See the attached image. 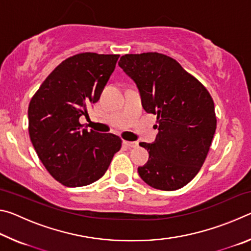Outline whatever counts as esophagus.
<instances>
[{
  "label": "esophagus",
  "mask_w": 251,
  "mask_h": 251,
  "mask_svg": "<svg viewBox=\"0 0 251 251\" xmlns=\"http://www.w3.org/2000/svg\"><path fill=\"white\" fill-rule=\"evenodd\" d=\"M124 144L128 148H134V147H136V146L138 145V144L136 143V142H127V141H124Z\"/></svg>",
  "instance_id": "obj_1"
}]
</instances>
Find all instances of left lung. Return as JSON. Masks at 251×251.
I'll list each match as a JSON object with an SVG mask.
<instances>
[{"label":"left lung","instance_id":"left-lung-1","mask_svg":"<svg viewBox=\"0 0 251 251\" xmlns=\"http://www.w3.org/2000/svg\"><path fill=\"white\" fill-rule=\"evenodd\" d=\"M118 65L135 82L143 108L158 123L155 142L139 143L150 154L139 176L152 188H181L197 175L210 148L217 124L214 100L167 55L126 54Z\"/></svg>","mask_w":251,"mask_h":251}]
</instances>
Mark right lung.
I'll return each mask as SVG.
<instances>
[{"instance_id": "add662e5", "label": "right lung", "mask_w": 251, "mask_h": 251, "mask_svg": "<svg viewBox=\"0 0 251 251\" xmlns=\"http://www.w3.org/2000/svg\"><path fill=\"white\" fill-rule=\"evenodd\" d=\"M120 55L80 53L62 62L28 105V133L39 158L66 187L87 186L107 171L122 139L79 123L100 100Z\"/></svg>"}]
</instances>
